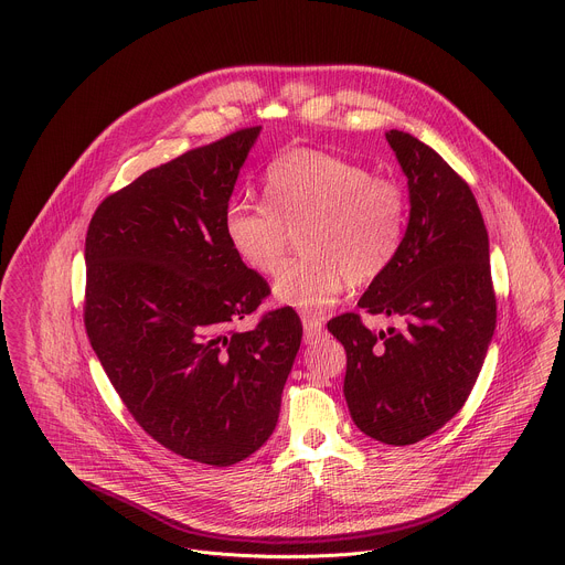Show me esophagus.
Segmentation results:
<instances>
[{"label":"esophagus","mask_w":565,"mask_h":565,"mask_svg":"<svg viewBox=\"0 0 565 565\" xmlns=\"http://www.w3.org/2000/svg\"><path fill=\"white\" fill-rule=\"evenodd\" d=\"M303 340L310 344L321 335V329H324V317L317 315H303Z\"/></svg>","instance_id":"obj_1"}]
</instances>
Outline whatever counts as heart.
Masks as SVG:
<instances>
[{"mask_svg":"<svg viewBox=\"0 0 565 565\" xmlns=\"http://www.w3.org/2000/svg\"><path fill=\"white\" fill-rule=\"evenodd\" d=\"M409 203L395 179L338 153L292 147L264 172V203L236 201L225 212L234 255L259 275H275L299 230L301 259L277 277L275 297L290 308H331L351 286L382 277L407 234Z\"/></svg>","mask_w":565,"mask_h":565,"instance_id":"b5f03b06","label":"heart"}]
</instances>
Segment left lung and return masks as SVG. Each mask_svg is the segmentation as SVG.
<instances>
[{"mask_svg":"<svg viewBox=\"0 0 565 565\" xmlns=\"http://www.w3.org/2000/svg\"><path fill=\"white\" fill-rule=\"evenodd\" d=\"M386 140L409 183L402 248L358 306L399 319L373 333L358 312L329 321L347 349L353 423L384 445H414L465 405L497 327L490 238L469 185L412 134Z\"/></svg>","mask_w":565,"mask_h":565,"instance_id":"1","label":"left lung"}]
</instances>
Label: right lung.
<instances>
[{
    "label": "right lung",
    "instance_id": "right-lung-1",
    "mask_svg": "<svg viewBox=\"0 0 565 565\" xmlns=\"http://www.w3.org/2000/svg\"><path fill=\"white\" fill-rule=\"evenodd\" d=\"M262 127L190 149L109 194L85 244V329L134 420L214 467L275 431L301 344L292 308L234 331L270 295L225 238V212Z\"/></svg>",
    "mask_w": 565,
    "mask_h": 565
}]
</instances>
